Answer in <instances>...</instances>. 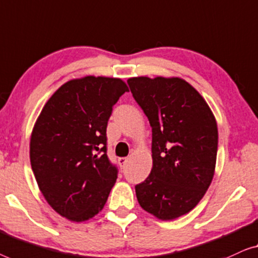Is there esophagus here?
Returning <instances> with one entry per match:
<instances>
[{
    "label": "esophagus",
    "mask_w": 258,
    "mask_h": 258,
    "mask_svg": "<svg viewBox=\"0 0 258 258\" xmlns=\"http://www.w3.org/2000/svg\"><path fill=\"white\" fill-rule=\"evenodd\" d=\"M118 161H119V165H120L121 168H125L126 165H127V162H128V159L127 158H120Z\"/></svg>",
    "instance_id": "34e87169"
}]
</instances>
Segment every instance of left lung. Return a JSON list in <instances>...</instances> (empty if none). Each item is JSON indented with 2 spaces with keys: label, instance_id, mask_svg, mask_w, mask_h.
Returning a JSON list of instances; mask_svg holds the SVG:
<instances>
[{
  "label": "left lung",
  "instance_id": "1",
  "mask_svg": "<svg viewBox=\"0 0 258 258\" xmlns=\"http://www.w3.org/2000/svg\"><path fill=\"white\" fill-rule=\"evenodd\" d=\"M128 85L152 127L151 174L136 186L141 208L162 221L186 215L215 173L216 119L200 93L179 77H133Z\"/></svg>",
  "mask_w": 258,
  "mask_h": 258
}]
</instances>
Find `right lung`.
Returning a JSON list of instances; mask_svg holds the SVG:
<instances>
[{"label":"right lung","mask_w":258,"mask_h":258,"mask_svg":"<svg viewBox=\"0 0 258 258\" xmlns=\"http://www.w3.org/2000/svg\"><path fill=\"white\" fill-rule=\"evenodd\" d=\"M128 91L120 78L71 79L43 106L30 138L38 188L60 216L84 222L101 212L117 181L106 154L112 107Z\"/></svg>","instance_id":"1"}]
</instances>
